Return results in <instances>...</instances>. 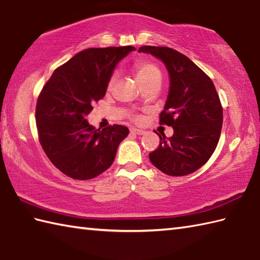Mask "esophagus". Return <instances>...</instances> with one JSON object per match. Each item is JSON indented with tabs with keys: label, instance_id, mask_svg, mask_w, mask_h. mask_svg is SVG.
<instances>
[{
	"label": "esophagus",
	"instance_id": "obj_1",
	"mask_svg": "<svg viewBox=\"0 0 260 260\" xmlns=\"http://www.w3.org/2000/svg\"><path fill=\"white\" fill-rule=\"evenodd\" d=\"M131 133L136 134V135H143V134H145V131H142V129L135 128V127H133V128H131Z\"/></svg>",
	"mask_w": 260,
	"mask_h": 260
}]
</instances>
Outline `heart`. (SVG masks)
<instances>
[{
    "mask_svg": "<svg viewBox=\"0 0 260 260\" xmlns=\"http://www.w3.org/2000/svg\"><path fill=\"white\" fill-rule=\"evenodd\" d=\"M135 71H136V78L141 84H144V82L151 80L154 77L161 76L158 68L155 64H153L150 61H140L137 62L135 66ZM116 81V75H113L112 78H110L108 82V87L112 88Z\"/></svg>",
    "mask_w": 260,
    "mask_h": 260,
    "instance_id": "obj_1",
    "label": "heart"
}]
</instances>
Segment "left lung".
I'll return each instance as SVG.
<instances>
[{
    "mask_svg": "<svg viewBox=\"0 0 260 260\" xmlns=\"http://www.w3.org/2000/svg\"><path fill=\"white\" fill-rule=\"evenodd\" d=\"M165 64L170 88L159 124L172 126L171 137L159 136L150 159L171 176L193 173L211 157L222 128V107L212 80L184 54L167 47L144 46Z\"/></svg>",
    "mask_w": 260,
    "mask_h": 260,
    "instance_id": "1",
    "label": "left lung"
}]
</instances>
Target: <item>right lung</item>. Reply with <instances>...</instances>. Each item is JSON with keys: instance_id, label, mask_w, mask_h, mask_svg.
<instances>
[{"instance_id": "right-lung-1", "label": "right lung", "mask_w": 260, "mask_h": 260, "mask_svg": "<svg viewBox=\"0 0 260 260\" xmlns=\"http://www.w3.org/2000/svg\"><path fill=\"white\" fill-rule=\"evenodd\" d=\"M135 48H90L53 71L38 98L39 140L51 163L76 180H89L113 164L129 131L123 125L96 129L86 116L106 93L114 69Z\"/></svg>"}]
</instances>
